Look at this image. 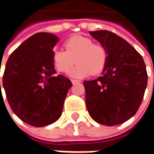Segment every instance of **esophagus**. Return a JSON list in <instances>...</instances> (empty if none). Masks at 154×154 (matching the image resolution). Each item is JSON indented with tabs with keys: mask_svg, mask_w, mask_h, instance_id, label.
I'll list each match as a JSON object with an SVG mask.
<instances>
[{
	"mask_svg": "<svg viewBox=\"0 0 154 154\" xmlns=\"http://www.w3.org/2000/svg\"><path fill=\"white\" fill-rule=\"evenodd\" d=\"M81 81H79V80H75V79H72V84H76L77 82H80Z\"/></svg>",
	"mask_w": 154,
	"mask_h": 154,
	"instance_id": "esophagus-1",
	"label": "esophagus"
}]
</instances>
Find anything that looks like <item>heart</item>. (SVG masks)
Instances as JSON below:
<instances>
[{
	"label": "heart",
	"instance_id": "obj_1",
	"mask_svg": "<svg viewBox=\"0 0 154 154\" xmlns=\"http://www.w3.org/2000/svg\"><path fill=\"white\" fill-rule=\"evenodd\" d=\"M64 46L66 51L55 49L52 52V61L60 72H68L75 63L77 65L71 70L72 77L81 78L100 73L107 62V51L99 44H95L88 37L75 35L67 38Z\"/></svg>",
	"mask_w": 154,
	"mask_h": 154
}]
</instances>
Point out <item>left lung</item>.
I'll use <instances>...</instances> for the list:
<instances>
[{
  "label": "left lung",
  "mask_w": 154,
  "mask_h": 154,
  "mask_svg": "<svg viewBox=\"0 0 154 154\" xmlns=\"http://www.w3.org/2000/svg\"><path fill=\"white\" fill-rule=\"evenodd\" d=\"M107 51L102 76L84 81L86 106L96 122L112 126L128 121L138 110L147 88L142 55L127 41L107 30L89 33Z\"/></svg>",
  "instance_id": "1"
}]
</instances>
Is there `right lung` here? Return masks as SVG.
<instances>
[{
  "label": "right lung",
  "instance_id": "add662e5",
  "mask_svg": "<svg viewBox=\"0 0 154 154\" xmlns=\"http://www.w3.org/2000/svg\"><path fill=\"white\" fill-rule=\"evenodd\" d=\"M58 40L50 33L33 34L10 55L3 74L2 87L11 110L35 127L59 119L72 85L67 77L55 75L52 52Z\"/></svg>",
  "mask_w": 154,
  "mask_h": 154
}]
</instances>
